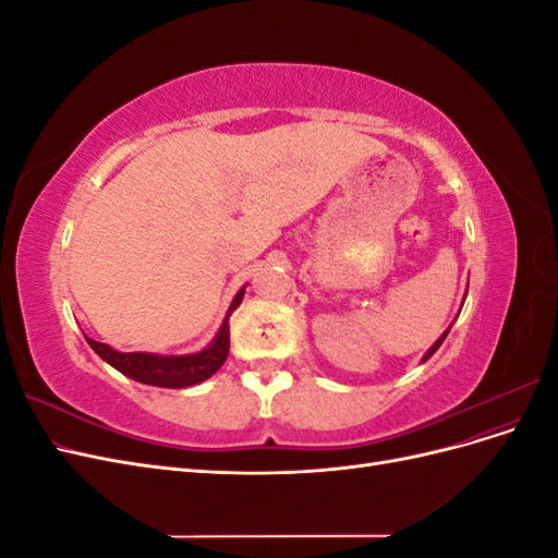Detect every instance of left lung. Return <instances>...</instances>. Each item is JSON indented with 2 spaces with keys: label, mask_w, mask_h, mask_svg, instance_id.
<instances>
[{
  "label": "left lung",
  "mask_w": 558,
  "mask_h": 558,
  "mask_svg": "<svg viewBox=\"0 0 558 558\" xmlns=\"http://www.w3.org/2000/svg\"><path fill=\"white\" fill-rule=\"evenodd\" d=\"M449 330H451V328H447V330H445V332H442V335H440V340H437V342H435V344H433V347H430V349H428V351H426V356H424V361H428V359H430V356H433V353H435V351H437V349H440V344H442V342H445V337H447V335H449Z\"/></svg>",
  "instance_id": "1"
}]
</instances>
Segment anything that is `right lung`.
Masks as SVG:
<instances>
[{"label":"right lung","instance_id":"right-lung-1","mask_svg":"<svg viewBox=\"0 0 558 558\" xmlns=\"http://www.w3.org/2000/svg\"><path fill=\"white\" fill-rule=\"evenodd\" d=\"M242 298H244V289L234 295L232 305L226 314L223 326L216 332L214 342L197 353H185V356H158V353H146V351L123 353V351L111 349L109 344L95 342V340H90V337H86V340L99 359L107 361L111 367L118 369V373H123L125 377H130L134 381H142L148 386H160V388L195 386L199 381L209 379L216 369L226 363L228 351H230L228 318L234 310L240 307Z\"/></svg>","mask_w":558,"mask_h":558}]
</instances>
